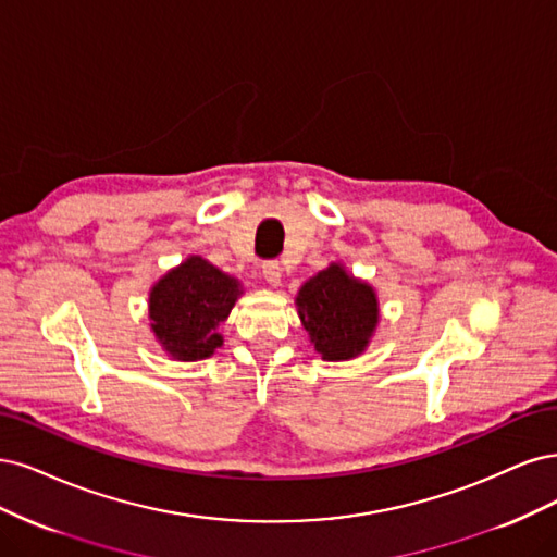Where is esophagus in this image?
I'll return each instance as SVG.
<instances>
[{
    "label": "esophagus",
    "instance_id": "obj_1",
    "mask_svg": "<svg viewBox=\"0 0 557 557\" xmlns=\"http://www.w3.org/2000/svg\"><path fill=\"white\" fill-rule=\"evenodd\" d=\"M263 277H265V282L271 284V286H277L280 284V280H282V268H280V261H265L263 265Z\"/></svg>",
    "mask_w": 557,
    "mask_h": 557
}]
</instances>
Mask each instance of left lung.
I'll return each instance as SVG.
<instances>
[{"mask_svg":"<svg viewBox=\"0 0 557 557\" xmlns=\"http://www.w3.org/2000/svg\"><path fill=\"white\" fill-rule=\"evenodd\" d=\"M296 305L314 349L326 361L361 354L380 319L372 286L349 277L343 265H329L305 282Z\"/></svg>","mask_w":557,"mask_h":557,"instance_id":"left-lung-1","label":"left lung"}]
</instances>
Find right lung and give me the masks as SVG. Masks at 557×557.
I'll use <instances>...</instances> for the list:
<instances>
[{
    "instance_id": "add662e5",
    "label": "right lung",
    "mask_w": 557,
    "mask_h": 557,
    "mask_svg": "<svg viewBox=\"0 0 557 557\" xmlns=\"http://www.w3.org/2000/svg\"><path fill=\"white\" fill-rule=\"evenodd\" d=\"M238 296L236 280L201 257H189L152 286V331L177 361L208 358L222 345L218 329Z\"/></svg>"
}]
</instances>
